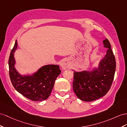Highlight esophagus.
I'll use <instances>...</instances> for the list:
<instances>
[{
	"label": "esophagus",
	"instance_id": "1",
	"mask_svg": "<svg viewBox=\"0 0 127 127\" xmlns=\"http://www.w3.org/2000/svg\"><path fill=\"white\" fill-rule=\"evenodd\" d=\"M69 66L70 65L69 61L66 60H64L63 62H62V63H61V66L63 70H66L69 67Z\"/></svg>",
	"mask_w": 127,
	"mask_h": 127
}]
</instances>
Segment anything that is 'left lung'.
<instances>
[{"instance_id":"8db88e82","label":"left lung","mask_w":127,"mask_h":127,"mask_svg":"<svg viewBox=\"0 0 127 127\" xmlns=\"http://www.w3.org/2000/svg\"><path fill=\"white\" fill-rule=\"evenodd\" d=\"M108 48L106 56L101 60L98 69L92 71L73 73V89L77 97L84 101H92L106 95L112 86L116 69L115 56L108 39L103 41Z\"/></svg>"}]
</instances>
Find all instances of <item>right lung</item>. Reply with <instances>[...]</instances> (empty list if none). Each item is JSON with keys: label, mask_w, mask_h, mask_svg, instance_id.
<instances>
[{"label": "right lung", "mask_w": 127, "mask_h": 127, "mask_svg": "<svg viewBox=\"0 0 127 127\" xmlns=\"http://www.w3.org/2000/svg\"><path fill=\"white\" fill-rule=\"evenodd\" d=\"M18 47L16 40L8 60L9 74L15 89L27 98L41 101L49 96L55 80L61 73L59 65H47L41 67L32 76H22L16 70L14 54Z\"/></svg>", "instance_id": "add662e5"}]
</instances>
